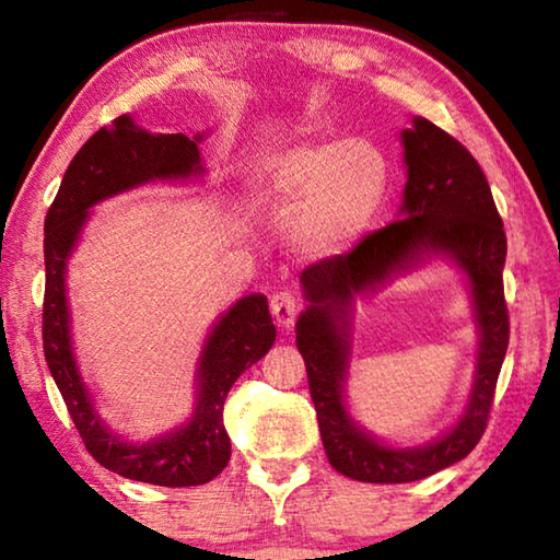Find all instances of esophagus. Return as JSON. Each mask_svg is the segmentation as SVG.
Here are the masks:
<instances>
[{
	"mask_svg": "<svg viewBox=\"0 0 560 560\" xmlns=\"http://www.w3.org/2000/svg\"><path fill=\"white\" fill-rule=\"evenodd\" d=\"M271 316H273V320H277L279 328L289 330L293 326V320H296V316H299L296 296H293V293H289V291L273 293V296H271Z\"/></svg>",
	"mask_w": 560,
	"mask_h": 560,
	"instance_id": "1",
	"label": "esophagus"
}]
</instances>
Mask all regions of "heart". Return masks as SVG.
<instances>
[{
    "instance_id": "b5f03b06",
    "label": "heart",
    "mask_w": 560,
    "mask_h": 560,
    "mask_svg": "<svg viewBox=\"0 0 560 560\" xmlns=\"http://www.w3.org/2000/svg\"><path fill=\"white\" fill-rule=\"evenodd\" d=\"M254 202L289 214V240L306 259L346 257L365 240L393 192V165L373 140L296 143L261 158Z\"/></svg>"
}]
</instances>
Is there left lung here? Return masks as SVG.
<instances>
[{
    "label": "left lung",
    "instance_id": "1",
    "mask_svg": "<svg viewBox=\"0 0 560 560\" xmlns=\"http://www.w3.org/2000/svg\"><path fill=\"white\" fill-rule=\"evenodd\" d=\"M405 189L395 222L368 234L353 252L301 271L308 306L296 320V346L308 373L326 457L338 474L371 485L432 477L477 447L487 428L497 377L509 346L504 303L506 234L477 160L428 118L400 130ZM432 260L465 277L478 324V358L468 405L450 431L402 448L360 425L345 387L352 357L354 303Z\"/></svg>",
    "mask_w": 560,
    "mask_h": 560
}]
</instances>
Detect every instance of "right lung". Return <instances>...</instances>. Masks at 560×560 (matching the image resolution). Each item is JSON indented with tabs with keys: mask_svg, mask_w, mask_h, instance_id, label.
<instances>
[{
	"mask_svg": "<svg viewBox=\"0 0 560 560\" xmlns=\"http://www.w3.org/2000/svg\"><path fill=\"white\" fill-rule=\"evenodd\" d=\"M207 132H150L120 116L89 138L61 179L44 222V355L86 450L103 467L155 487H200L232 457L224 430V400L246 368L277 340L264 293L242 296L217 316L195 365L192 412L177 428L150 440H128L103 420L96 395L83 381L73 348L69 259L81 242L91 210L103 200L153 183H195L207 175L200 145Z\"/></svg>",
	"mask_w": 560,
	"mask_h": 560,
	"instance_id": "1",
	"label": "right lung"
}]
</instances>
